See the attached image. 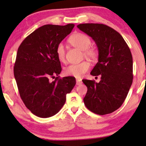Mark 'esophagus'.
I'll return each mask as SVG.
<instances>
[{
    "mask_svg": "<svg viewBox=\"0 0 146 146\" xmlns=\"http://www.w3.org/2000/svg\"><path fill=\"white\" fill-rule=\"evenodd\" d=\"M76 85H78V86L82 84V80H81V79H79V78L76 79Z\"/></svg>",
    "mask_w": 146,
    "mask_h": 146,
    "instance_id": "obj_1",
    "label": "esophagus"
}]
</instances>
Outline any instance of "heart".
<instances>
[{"instance_id":"obj_1","label":"heart","mask_w":146,"mask_h":146,"mask_svg":"<svg viewBox=\"0 0 146 146\" xmlns=\"http://www.w3.org/2000/svg\"><path fill=\"white\" fill-rule=\"evenodd\" d=\"M69 42L73 46L83 51L84 56L91 60H95L97 58V52L95 49L91 48V40L88 35L76 33L73 34L69 39ZM56 56L58 60L61 62H64L66 60V50L64 44L60 43L56 46L55 49ZM90 69V64L88 62L84 61L82 62L71 64L66 67L64 70V75L66 76H74L75 78H81Z\"/></svg>"}]
</instances>
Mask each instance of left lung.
<instances>
[{
    "mask_svg": "<svg viewBox=\"0 0 146 146\" xmlns=\"http://www.w3.org/2000/svg\"><path fill=\"white\" fill-rule=\"evenodd\" d=\"M80 30L92 38L98 47V62L91 71L101 76L98 83L82 80L87 86L84 102L89 110L104 115L118 110L133 82V57L129 46L114 29L102 24H80Z\"/></svg>",
    "mask_w": 146,
    "mask_h": 146,
    "instance_id": "obj_1",
    "label": "left lung"
}]
</instances>
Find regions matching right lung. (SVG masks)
<instances>
[{"label":"right lung","mask_w":146,"mask_h":146,"mask_svg":"<svg viewBox=\"0 0 146 146\" xmlns=\"http://www.w3.org/2000/svg\"><path fill=\"white\" fill-rule=\"evenodd\" d=\"M74 26L73 24L42 26L29 35L19 47L13 68L15 78L24 104L38 117L56 114L76 84L73 76L59 77L62 68L55 53L56 46ZM51 78L55 80L51 81Z\"/></svg>","instance_id":"1"}]
</instances>
